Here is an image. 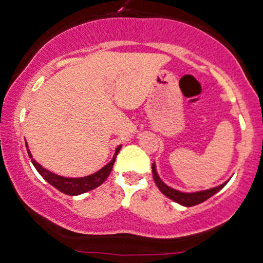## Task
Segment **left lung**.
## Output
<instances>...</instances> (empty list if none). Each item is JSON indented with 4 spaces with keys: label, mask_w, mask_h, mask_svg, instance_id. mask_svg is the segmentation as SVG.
I'll return each mask as SVG.
<instances>
[{
    "label": "left lung",
    "mask_w": 263,
    "mask_h": 263,
    "mask_svg": "<svg viewBox=\"0 0 263 263\" xmlns=\"http://www.w3.org/2000/svg\"><path fill=\"white\" fill-rule=\"evenodd\" d=\"M152 172H153L154 182H156L157 187L159 189V191H161L163 195H166L168 199L173 200V201L182 205V206H194V205L201 204V202H204L205 200H208L209 197H212L213 195H215L216 192L220 191L221 189L229 182V180H231V178H229V180H227L226 182H223L221 185L215 186V187H212V189H206V190L185 192V191L176 190V189L171 187V186L166 185V183H164L163 181L161 180V177L158 176L156 163L152 164Z\"/></svg>",
    "instance_id": "obj_1"
}]
</instances>
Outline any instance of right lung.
<instances>
[{
  "label": "right lung",
  "mask_w": 263,
  "mask_h": 263,
  "mask_svg": "<svg viewBox=\"0 0 263 263\" xmlns=\"http://www.w3.org/2000/svg\"><path fill=\"white\" fill-rule=\"evenodd\" d=\"M26 144V142H25ZM26 149H28V154L31 159V163L34 164V167L36 168V171L40 173L43 178L47 181L48 183H50L53 187H55L57 190L66 195H71V196H77V195L85 194V192L93 190V189L99 187L101 183H104V181L109 177L110 172H111L114 163H115V158L118 156L119 151L121 149V145H119L115 149L111 161L107 164H105L102 168H100L99 171L91 173L88 176H83V177H66V176L57 175V173L49 171L45 167H43L42 164L37 163L34 158H32V154L29 151L28 144H26Z\"/></svg>",
  "instance_id": "add662e5"
}]
</instances>
